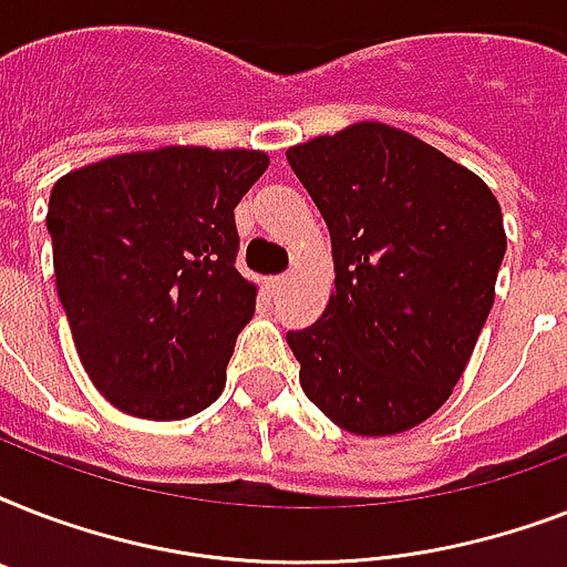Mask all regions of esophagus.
<instances>
[{
	"label": "esophagus",
	"instance_id": "esophagus-1",
	"mask_svg": "<svg viewBox=\"0 0 567 567\" xmlns=\"http://www.w3.org/2000/svg\"><path fill=\"white\" fill-rule=\"evenodd\" d=\"M285 282H288V276H267L265 285H267V291L276 293L279 288H285Z\"/></svg>",
	"mask_w": 567,
	"mask_h": 567
}]
</instances>
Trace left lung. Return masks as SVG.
<instances>
[{"label": "left lung", "instance_id": "1", "mask_svg": "<svg viewBox=\"0 0 567 567\" xmlns=\"http://www.w3.org/2000/svg\"><path fill=\"white\" fill-rule=\"evenodd\" d=\"M285 155L336 265L318 323L288 332L302 391L362 439L412 430L447 403L494 306L501 203L474 171L377 120Z\"/></svg>", "mask_w": 567, "mask_h": 567}]
</instances>
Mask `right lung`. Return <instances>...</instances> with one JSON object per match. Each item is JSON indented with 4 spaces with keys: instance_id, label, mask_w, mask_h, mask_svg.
<instances>
[{
    "instance_id": "add662e5",
    "label": "right lung",
    "mask_w": 567,
    "mask_h": 567,
    "mask_svg": "<svg viewBox=\"0 0 567 567\" xmlns=\"http://www.w3.org/2000/svg\"><path fill=\"white\" fill-rule=\"evenodd\" d=\"M267 167L261 150L173 144L52 185L58 297L84 371L120 412L182 421L220 396L258 293L235 267V205Z\"/></svg>"
}]
</instances>
